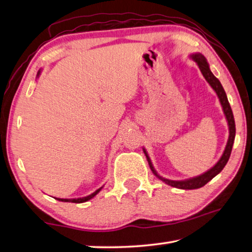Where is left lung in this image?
<instances>
[{
	"label": "left lung",
	"instance_id": "obj_1",
	"mask_svg": "<svg viewBox=\"0 0 252 252\" xmlns=\"http://www.w3.org/2000/svg\"><path fill=\"white\" fill-rule=\"evenodd\" d=\"M192 59L195 62H197V64L200 67V71L202 72L204 79L208 81L209 84L211 85L213 90H215L217 94H218L219 100L221 102V105H222V108H223V112L225 114V118H227V120H228L230 135H229L227 147H225V150L223 152L222 157H221V159L218 161V163H217L215 167L211 168L206 173H203L202 176L190 179V180H186V181H172V180H168V179L162 178L161 176H159V174L157 173V171L155 170V168H153V165L151 163L150 158L148 157L146 150H143L144 155H146L147 159H148L149 165H150L153 174H155L157 178H159L160 180H162L164 183H167V185L171 186L173 188H179V189H186V190H192V189H198V188H201L204 185H207V183L210 181L211 179L215 178L219 172H221V170H222L224 168V165L227 164L230 155H231L234 136H236V123H234L233 113H232L231 106H230V104H229L227 94H225V92L223 90L222 85H221V83H220V81L212 74V72L210 71V69H209V64L207 62V60L203 57V55L194 54V55H192Z\"/></svg>",
	"mask_w": 252,
	"mask_h": 252
}]
</instances>
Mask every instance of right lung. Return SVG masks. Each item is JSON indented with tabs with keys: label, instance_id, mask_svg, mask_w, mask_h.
<instances>
[{
	"label": "right lung",
	"instance_id": "obj_1",
	"mask_svg": "<svg viewBox=\"0 0 252 252\" xmlns=\"http://www.w3.org/2000/svg\"><path fill=\"white\" fill-rule=\"evenodd\" d=\"M102 189V187L100 188V189H97L95 192H93L92 194H90V195H88V197H84V198H79V199H58L59 201H63V202H73V203H82V202H85V201H88V200H90V199H92L93 197H94L95 194H97L100 192V190Z\"/></svg>",
	"mask_w": 252,
	"mask_h": 252
}]
</instances>
